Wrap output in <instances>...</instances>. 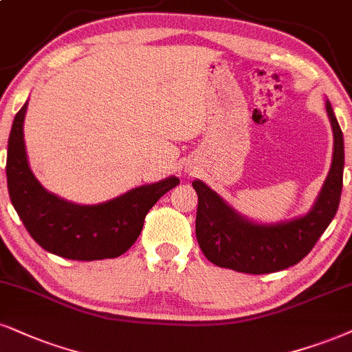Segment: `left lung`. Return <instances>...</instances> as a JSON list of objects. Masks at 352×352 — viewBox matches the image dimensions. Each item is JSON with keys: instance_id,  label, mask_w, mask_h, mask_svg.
<instances>
[{"instance_id": "obj_1", "label": "left lung", "mask_w": 352, "mask_h": 352, "mask_svg": "<svg viewBox=\"0 0 352 352\" xmlns=\"http://www.w3.org/2000/svg\"><path fill=\"white\" fill-rule=\"evenodd\" d=\"M327 112L335 137L331 168L314 207L303 217L280 223H254L206 183L194 181L199 197L196 236L210 263L246 274H269L294 266L310 253L336 215L342 189L344 140L329 101Z\"/></svg>"}]
</instances>
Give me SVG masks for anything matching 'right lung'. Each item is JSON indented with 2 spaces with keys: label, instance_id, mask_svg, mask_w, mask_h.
<instances>
[{
  "label": "right lung",
  "instance_id": "1",
  "mask_svg": "<svg viewBox=\"0 0 352 352\" xmlns=\"http://www.w3.org/2000/svg\"><path fill=\"white\" fill-rule=\"evenodd\" d=\"M25 109L28 102L11 127L6 177L11 202L29 235L49 253L75 261L124 254L137 241L148 210L179 179L169 176L96 206H78L60 199L42 188L29 168L23 130Z\"/></svg>",
  "mask_w": 352,
  "mask_h": 352
}]
</instances>
